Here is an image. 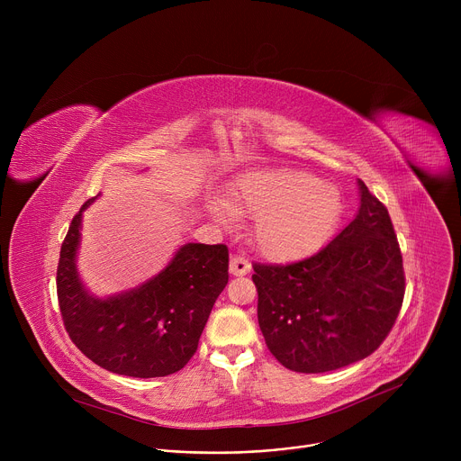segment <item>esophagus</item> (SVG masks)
Wrapping results in <instances>:
<instances>
[{
    "label": "esophagus",
    "instance_id": "1",
    "mask_svg": "<svg viewBox=\"0 0 461 461\" xmlns=\"http://www.w3.org/2000/svg\"><path fill=\"white\" fill-rule=\"evenodd\" d=\"M251 272V262L240 255H231L230 258V274L246 276Z\"/></svg>",
    "mask_w": 461,
    "mask_h": 461
}]
</instances>
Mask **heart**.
I'll use <instances>...</instances> for the list:
<instances>
[{"label": "heart", "mask_w": 461, "mask_h": 461, "mask_svg": "<svg viewBox=\"0 0 461 461\" xmlns=\"http://www.w3.org/2000/svg\"><path fill=\"white\" fill-rule=\"evenodd\" d=\"M226 206L235 215L258 217L253 240L270 258H295L313 251L341 215L338 191L304 171L244 175L228 194ZM212 213L221 222L228 221L217 204Z\"/></svg>", "instance_id": "obj_1"}]
</instances>
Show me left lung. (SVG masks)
<instances>
[{"mask_svg": "<svg viewBox=\"0 0 461 461\" xmlns=\"http://www.w3.org/2000/svg\"><path fill=\"white\" fill-rule=\"evenodd\" d=\"M359 189V213L330 244L288 265L253 262L260 332L294 372H330L368 357L402 310L405 270L396 231L363 180Z\"/></svg>", "mask_w": 461, "mask_h": 461, "instance_id": "8db88e82", "label": "left lung"}]
</instances>
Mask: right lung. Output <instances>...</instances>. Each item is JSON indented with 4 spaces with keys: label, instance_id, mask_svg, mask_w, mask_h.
Instances as JSON below:
<instances>
[{
    "label": "right lung",
    "instance_id": "1",
    "mask_svg": "<svg viewBox=\"0 0 461 461\" xmlns=\"http://www.w3.org/2000/svg\"><path fill=\"white\" fill-rule=\"evenodd\" d=\"M80 221L82 212L61 242L56 270L59 313L71 341L93 363L120 375L164 377L184 368L228 285V246L185 244L155 279L102 301L84 290L77 274Z\"/></svg>",
    "mask_w": 461,
    "mask_h": 461
}]
</instances>
